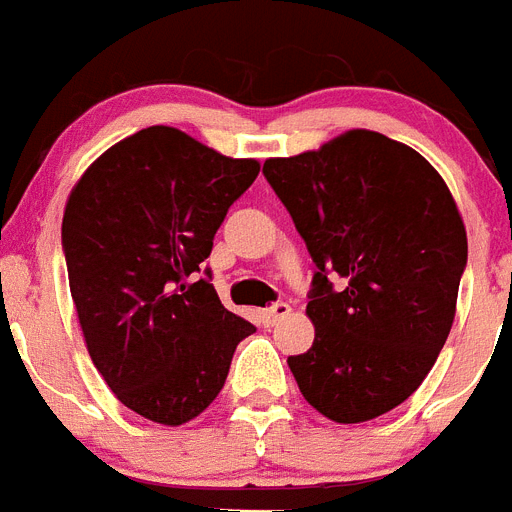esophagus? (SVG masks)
<instances>
[{"label":"esophagus","mask_w":512,"mask_h":512,"mask_svg":"<svg viewBox=\"0 0 512 512\" xmlns=\"http://www.w3.org/2000/svg\"><path fill=\"white\" fill-rule=\"evenodd\" d=\"M287 314H290V306H287V303H274V306L261 311V322H264L266 327H272V324H277L280 319H285Z\"/></svg>","instance_id":"34e87169"}]
</instances>
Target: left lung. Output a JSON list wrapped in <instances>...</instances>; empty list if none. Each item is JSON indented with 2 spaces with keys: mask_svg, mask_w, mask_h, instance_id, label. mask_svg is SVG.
Instances as JSON below:
<instances>
[{
  "mask_svg": "<svg viewBox=\"0 0 512 512\" xmlns=\"http://www.w3.org/2000/svg\"><path fill=\"white\" fill-rule=\"evenodd\" d=\"M264 175L316 264L314 345L287 358L303 398L337 424L398 408L453 327L468 259L453 193L418 151L374 130L266 159Z\"/></svg>",
  "mask_w": 512,
  "mask_h": 512,
  "instance_id": "8db88e82",
  "label": "left lung"
}]
</instances>
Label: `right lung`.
I'll return each instance as SVG.
<instances>
[{
    "mask_svg": "<svg viewBox=\"0 0 512 512\" xmlns=\"http://www.w3.org/2000/svg\"><path fill=\"white\" fill-rule=\"evenodd\" d=\"M259 170L154 125L104 151L67 198L62 251L88 356L138 416L180 426L204 413L256 332L222 306L204 261Z\"/></svg>",
    "mask_w": 512,
    "mask_h": 512,
    "instance_id": "1",
    "label": "right lung"
}]
</instances>
